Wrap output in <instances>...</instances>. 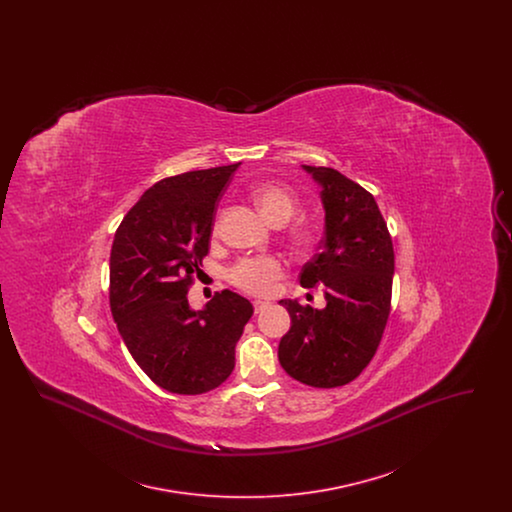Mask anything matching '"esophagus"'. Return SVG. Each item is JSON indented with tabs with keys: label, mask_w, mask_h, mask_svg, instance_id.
<instances>
[{
	"label": "esophagus",
	"mask_w": 512,
	"mask_h": 512,
	"mask_svg": "<svg viewBox=\"0 0 512 512\" xmlns=\"http://www.w3.org/2000/svg\"><path fill=\"white\" fill-rule=\"evenodd\" d=\"M268 301H255L253 303V309H255V313H261L263 309H267Z\"/></svg>",
	"instance_id": "1"
}]
</instances>
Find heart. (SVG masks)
<instances>
[{
	"label": "heart",
	"mask_w": 512,
	"mask_h": 512,
	"mask_svg": "<svg viewBox=\"0 0 512 512\" xmlns=\"http://www.w3.org/2000/svg\"><path fill=\"white\" fill-rule=\"evenodd\" d=\"M253 199L263 215L274 224H284L292 219L299 207V197L292 188L278 182H261L253 188ZM315 228L301 224L293 228V242L301 247L315 242ZM282 276V263L276 257H247L228 270V280L240 290L253 295H263L272 290V284Z\"/></svg>",
	"instance_id": "1"
}]
</instances>
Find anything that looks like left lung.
Masks as SVG:
<instances>
[{
	"label": "left lung",
	"instance_id": "left-lung-1",
	"mask_svg": "<svg viewBox=\"0 0 512 512\" xmlns=\"http://www.w3.org/2000/svg\"><path fill=\"white\" fill-rule=\"evenodd\" d=\"M320 186L324 238L301 270V284H324L326 307L282 299L292 326L280 340L278 361L301 384L338 388L372 361L390 317L393 244L376 199L328 167H307Z\"/></svg>",
	"mask_w": 512,
	"mask_h": 512
}]
</instances>
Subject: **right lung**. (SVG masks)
I'll return each instance as SVG.
<instances>
[{"label":"right lung","instance_id":"1","mask_svg":"<svg viewBox=\"0 0 512 512\" xmlns=\"http://www.w3.org/2000/svg\"><path fill=\"white\" fill-rule=\"evenodd\" d=\"M240 163L163 178L115 232L109 303L130 355L163 390L199 395L232 374L253 305L222 290L194 311L188 288L209 253L215 207Z\"/></svg>","mask_w":512,"mask_h":512}]
</instances>
